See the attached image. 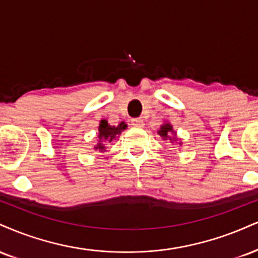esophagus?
I'll return each mask as SVG.
<instances>
[{"mask_svg": "<svg viewBox=\"0 0 258 258\" xmlns=\"http://www.w3.org/2000/svg\"><path fill=\"white\" fill-rule=\"evenodd\" d=\"M132 125L136 127H144V121H143L141 117H137V119H132Z\"/></svg>", "mask_w": 258, "mask_h": 258, "instance_id": "1", "label": "esophagus"}]
</instances>
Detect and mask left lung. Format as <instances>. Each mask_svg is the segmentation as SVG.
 <instances>
[{
	"instance_id": "obj_1",
	"label": "left lung",
	"mask_w": 258,
	"mask_h": 258,
	"mask_svg": "<svg viewBox=\"0 0 258 258\" xmlns=\"http://www.w3.org/2000/svg\"><path fill=\"white\" fill-rule=\"evenodd\" d=\"M170 134H174V138H170ZM159 135L162 137L163 139H169L170 142H175L176 141V137H175V132L173 131V126L170 125V123L166 122L163 123L162 126H161V128L159 130ZM179 144H181V143H179Z\"/></svg>"
}]
</instances>
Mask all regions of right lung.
<instances>
[{
    "mask_svg": "<svg viewBox=\"0 0 258 258\" xmlns=\"http://www.w3.org/2000/svg\"><path fill=\"white\" fill-rule=\"evenodd\" d=\"M127 127L125 122H120L117 126H110L107 120H101L98 127V143L94 149L98 151H105V143L113 142L117 136Z\"/></svg>",
    "mask_w": 258,
    "mask_h": 258,
    "instance_id": "1",
    "label": "right lung"
}]
</instances>
